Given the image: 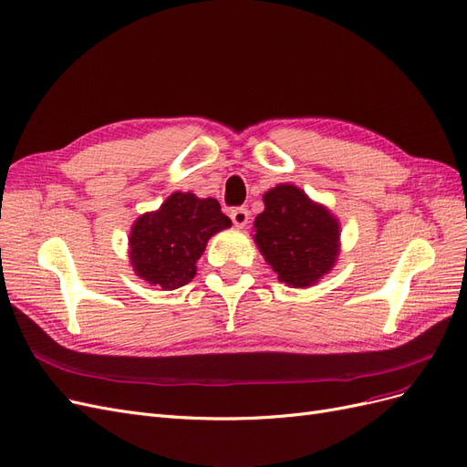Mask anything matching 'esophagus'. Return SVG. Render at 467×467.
Returning <instances> with one entry per match:
<instances>
[{"label": "esophagus", "instance_id": "1", "mask_svg": "<svg viewBox=\"0 0 467 467\" xmlns=\"http://www.w3.org/2000/svg\"><path fill=\"white\" fill-rule=\"evenodd\" d=\"M230 218L237 225V228H244V225L249 222V210L247 208H234L230 212Z\"/></svg>", "mask_w": 467, "mask_h": 467}]
</instances>
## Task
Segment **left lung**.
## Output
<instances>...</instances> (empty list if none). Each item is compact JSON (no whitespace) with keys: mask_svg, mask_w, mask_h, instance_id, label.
<instances>
[{"mask_svg":"<svg viewBox=\"0 0 467 467\" xmlns=\"http://www.w3.org/2000/svg\"><path fill=\"white\" fill-rule=\"evenodd\" d=\"M255 244L278 280L307 288L327 275L338 257V220L294 185H276L263 196Z\"/></svg>","mask_w":467,"mask_h":467,"instance_id":"1","label":"left lung"}]
</instances>
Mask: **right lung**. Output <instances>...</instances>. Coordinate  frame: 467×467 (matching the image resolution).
I'll use <instances>...</instances> for the list:
<instances>
[{
  "label": "right lung",
  "mask_w": 467,
  "mask_h": 467,
  "mask_svg": "<svg viewBox=\"0 0 467 467\" xmlns=\"http://www.w3.org/2000/svg\"><path fill=\"white\" fill-rule=\"evenodd\" d=\"M232 225L216 199L173 192L155 212L140 216L129 237L134 273L153 286L175 290L196 275L208 239Z\"/></svg>",
  "instance_id": "1"
}]
</instances>
